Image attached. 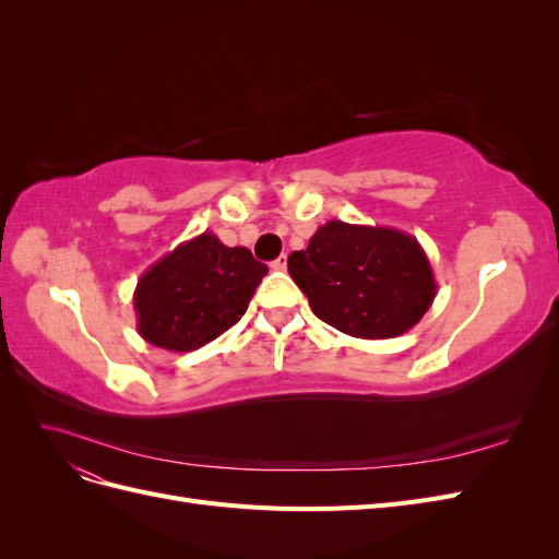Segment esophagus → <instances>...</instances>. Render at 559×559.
<instances>
[{"label":"esophagus","mask_w":559,"mask_h":559,"mask_svg":"<svg viewBox=\"0 0 559 559\" xmlns=\"http://www.w3.org/2000/svg\"><path fill=\"white\" fill-rule=\"evenodd\" d=\"M270 267H273V270H286V253H282L277 261L270 263Z\"/></svg>","instance_id":"esophagus-1"}]
</instances>
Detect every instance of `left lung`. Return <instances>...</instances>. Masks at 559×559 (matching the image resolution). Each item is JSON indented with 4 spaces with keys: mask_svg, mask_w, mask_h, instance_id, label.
Here are the masks:
<instances>
[{
    "mask_svg": "<svg viewBox=\"0 0 559 559\" xmlns=\"http://www.w3.org/2000/svg\"><path fill=\"white\" fill-rule=\"evenodd\" d=\"M289 275L321 321L364 341L411 331L438 292L427 251L413 235L335 218L317 228L308 249L292 253Z\"/></svg>",
    "mask_w": 559,
    "mask_h": 559,
    "instance_id": "obj_1",
    "label": "left lung"
}]
</instances>
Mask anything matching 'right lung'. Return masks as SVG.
Here are the masks:
<instances>
[{
	"label": "right lung",
	"mask_w": 559,
	"mask_h": 559,
	"mask_svg": "<svg viewBox=\"0 0 559 559\" xmlns=\"http://www.w3.org/2000/svg\"><path fill=\"white\" fill-rule=\"evenodd\" d=\"M267 265L205 230L165 253L134 289L138 331L167 352H193L238 324Z\"/></svg>",
	"instance_id": "1"
}]
</instances>
